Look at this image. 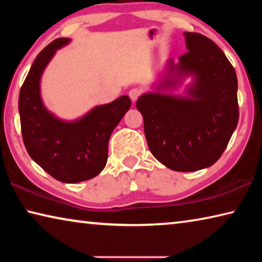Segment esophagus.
Masks as SVG:
<instances>
[{"instance_id": "esophagus-1", "label": "esophagus", "mask_w": 262, "mask_h": 262, "mask_svg": "<svg viewBox=\"0 0 262 262\" xmlns=\"http://www.w3.org/2000/svg\"><path fill=\"white\" fill-rule=\"evenodd\" d=\"M129 97H130V99L133 100V101H136L137 100V98H139V97L142 95V90L141 89H139V88H133V89H130L129 90Z\"/></svg>"}]
</instances>
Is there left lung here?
Returning a JSON list of instances; mask_svg holds the SVG:
<instances>
[{
  "instance_id": "1",
  "label": "left lung",
  "mask_w": 262,
  "mask_h": 262,
  "mask_svg": "<svg viewBox=\"0 0 262 262\" xmlns=\"http://www.w3.org/2000/svg\"><path fill=\"white\" fill-rule=\"evenodd\" d=\"M187 52L170 73L193 74L189 97L145 94L136 101L150 151L168 168L192 172L219 161L239 119L237 75L223 51L206 35L184 32ZM172 86L176 78L164 81Z\"/></svg>"
}]
</instances>
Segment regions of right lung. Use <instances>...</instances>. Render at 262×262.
Returning <instances> with one entry per match:
<instances>
[{
  "label": "right lung",
  "mask_w": 262,
  "mask_h": 262,
  "mask_svg": "<svg viewBox=\"0 0 262 262\" xmlns=\"http://www.w3.org/2000/svg\"><path fill=\"white\" fill-rule=\"evenodd\" d=\"M69 42L52 41L39 53L20 88L18 110L21 136L31 158L62 183H79L99 174L107 162L108 140L130 108L128 96L97 106L77 121L64 122L43 106L39 82L55 51Z\"/></svg>",
  "instance_id": "obj_1"
}]
</instances>
